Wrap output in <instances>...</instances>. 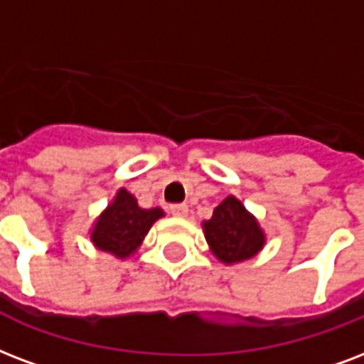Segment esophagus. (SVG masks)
Returning a JSON list of instances; mask_svg holds the SVG:
<instances>
[{
	"label": "esophagus",
	"mask_w": 364,
	"mask_h": 364,
	"mask_svg": "<svg viewBox=\"0 0 364 364\" xmlns=\"http://www.w3.org/2000/svg\"><path fill=\"white\" fill-rule=\"evenodd\" d=\"M170 212L173 213V215H177V218H187L188 206L187 204H171Z\"/></svg>",
	"instance_id": "esophagus-1"
}]
</instances>
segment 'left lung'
<instances>
[{"label": "left lung", "mask_w": 364, "mask_h": 364, "mask_svg": "<svg viewBox=\"0 0 364 364\" xmlns=\"http://www.w3.org/2000/svg\"><path fill=\"white\" fill-rule=\"evenodd\" d=\"M202 227L212 254L227 265L254 257L265 244L257 219L235 196H227Z\"/></svg>", "instance_id": "left-lung-1"}]
</instances>
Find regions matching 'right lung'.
<instances>
[{
    "instance_id": "right-lung-1",
    "label": "right lung",
    "mask_w": 364,
    "mask_h": 364,
    "mask_svg": "<svg viewBox=\"0 0 364 364\" xmlns=\"http://www.w3.org/2000/svg\"><path fill=\"white\" fill-rule=\"evenodd\" d=\"M160 218H164V210H145L139 206L137 198L132 193L120 188L114 200L97 218L91 231V242L102 252L124 259L135 254L152 223Z\"/></svg>"
}]
</instances>
